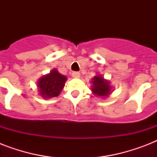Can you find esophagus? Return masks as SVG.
Listing matches in <instances>:
<instances>
[{
  "label": "esophagus",
  "instance_id": "1",
  "mask_svg": "<svg viewBox=\"0 0 157 157\" xmlns=\"http://www.w3.org/2000/svg\"><path fill=\"white\" fill-rule=\"evenodd\" d=\"M71 76H72V77H74V78H80L81 73H80V72H77V71H74V72L71 73Z\"/></svg>",
  "mask_w": 157,
  "mask_h": 157
}]
</instances>
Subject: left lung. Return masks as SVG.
I'll return each instance as SVG.
<instances>
[{
	"mask_svg": "<svg viewBox=\"0 0 157 157\" xmlns=\"http://www.w3.org/2000/svg\"><path fill=\"white\" fill-rule=\"evenodd\" d=\"M91 91L93 94L100 98H107L113 91V87L110 85V81L101 75H97L91 79Z\"/></svg>",
	"mask_w": 157,
	"mask_h": 157,
	"instance_id": "left-lung-1",
	"label": "left lung"
}]
</instances>
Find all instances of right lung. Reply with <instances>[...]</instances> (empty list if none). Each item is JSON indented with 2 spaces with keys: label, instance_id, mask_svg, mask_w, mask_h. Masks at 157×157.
<instances>
[{
  "label": "right lung",
  "instance_id": "right-lung-1",
  "mask_svg": "<svg viewBox=\"0 0 157 157\" xmlns=\"http://www.w3.org/2000/svg\"><path fill=\"white\" fill-rule=\"evenodd\" d=\"M66 81V76L59 73L57 69H53L50 73L43 76L38 80L39 94L43 98H51L59 96L65 86Z\"/></svg>",
  "mask_w": 157,
  "mask_h": 157
}]
</instances>
